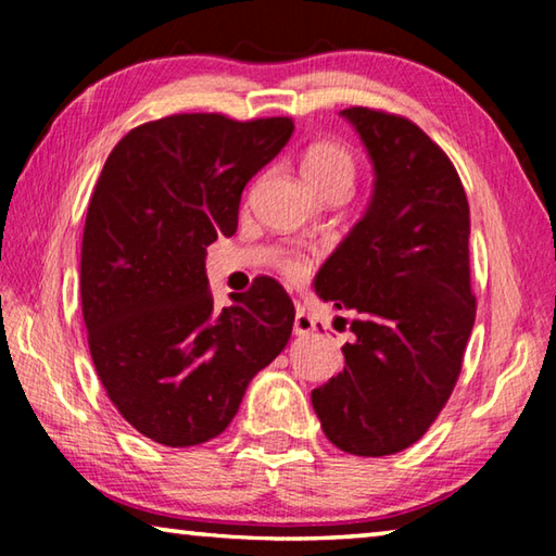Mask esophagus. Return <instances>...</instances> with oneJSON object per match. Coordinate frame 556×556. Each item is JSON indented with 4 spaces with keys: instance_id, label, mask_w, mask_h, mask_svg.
Masks as SVG:
<instances>
[{
    "instance_id": "obj_1",
    "label": "esophagus",
    "mask_w": 556,
    "mask_h": 556,
    "mask_svg": "<svg viewBox=\"0 0 556 556\" xmlns=\"http://www.w3.org/2000/svg\"><path fill=\"white\" fill-rule=\"evenodd\" d=\"M316 331V318L306 312L304 306L296 304V316H294V333L299 336H308Z\"/></svg>"
}]
</instances>
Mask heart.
<instances>
[{"instance_id":"b5f03b06","label":"heart","mask_w":556,"mask_h":556,"mask_svg":"<svg viewBox=\"0 0 556 556\" xmlns=\"http://www.w3.org/2000/svg\"><path fill=\"white\" fill-rule=\"evenodd\" d=\"M301 174H304L306 184L316 193L326 191V188H345V191H351L355 181V154L343 142L321 139V142L306 147L304 156H301ZM279 269L287 277L299 279L304 275L306 265L296 255H285L279 257Z\"/></svg>"}]
</instances>
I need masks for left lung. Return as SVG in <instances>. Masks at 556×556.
Instances as JSON below:
<instances>
[{"mask_svg":"<svg viewBox=\"0 0 556 556\" xmlns=\"http://www.w3.org/2000/svg\"><path fill=\"white\" fill-rule=\"evenodd\" d=\"M375 164V193L316 277L324 301L353 312L343 370L312 392L331 444L390 456L427 434L464 365L476 321L468 201L444 149L412 119L341 112Z\"/></svg>","mask_w":556,"mask_h":556,"instance_id":"8db88e82","label":"left lung"}]
</instances>
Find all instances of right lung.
Wrapping results in <instances>:
<instances>
[{
  "label": "right lung",
  "instance_id": "right-lung-1",
  "mask_svg": "<svg viewBox=\"0 0 556 556\" xmlns=\"http://www.w3.org/2000/svg\"><path fill=\"white\" fill-rule=\"evenodd\" d=\"M294 131L291 117L184 112L129 129L92 188L80 248L88 345L110 402L156 444L223 434L250 380L294 326L277 279L215 312L205 248L238 228L244 186Z\"/></svg>",
  "mask_w": 556,
  "mask_h": 556
}]
</instances>
